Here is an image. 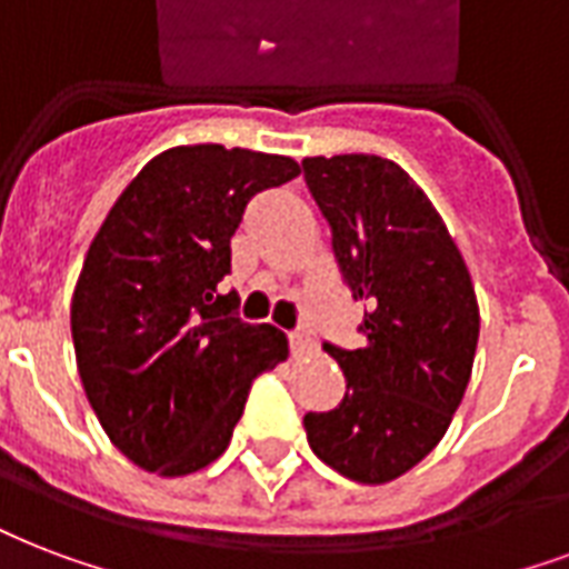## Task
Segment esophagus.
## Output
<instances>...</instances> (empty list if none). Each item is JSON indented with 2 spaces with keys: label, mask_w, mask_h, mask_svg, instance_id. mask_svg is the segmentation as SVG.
Wrapping results in <instances>:
<instances>
[{
  "label": "esophagus",
  "mask_w": 569,
  "mask_h": 569,
  "mask_svg": "<svg viewBox=\"0 0 569 569\" xmlns=\"http://www.w3.org/2000/svg\"><path fill=\"white\" fill-rule=\"evenodd\" d=\"M289 349H292L295 358H303L316 349V340L307 331H295L289 333Z\"/></svg>",
  "instance_id": "obj_1"
}]
</instances>
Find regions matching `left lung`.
<instances>
[{"instance_id": "8db88e82", "label": "left lung", "mask_w": 569, "mask_h": 569, "mask_svg": "<svg viewBox=\"0 0 569 569\" xmlns=\"http://www.w3.org/2000/svg\"><path fill=\"white\" fill-rule=\"evenodd\" d=\"M301 167L342 277L367 303L361 349L325 346L346 397L303 415L307 441L342 477L390 483L445 439L462 402L480 333L475 286L441 214L400 163L333 154Z\"/></svg>"}]
</instances>
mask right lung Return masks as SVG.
<instances>
[{
  "label": "right lung",
  "mask_w": 569,
  "mask_h": 569,
  "mask_svg": "<svg viewBox=\"0 0 569 569\" xmlns=\"http://www.w3.org/2000/svg\"><path fill=\"white\" fill-rule=\"evenodd\" d=\"M298 160L217 142L160 151L121 190L73 286L82 390L103 432L142 471L184 477L229 448L259 372L289 358L271 325H244L229 241L250 197Z\"/></svg>",
  "instance_id": "right-lung-1"
}]
</instances>
